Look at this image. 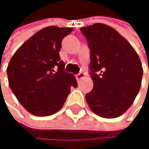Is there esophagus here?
Here are the masks:
<instances>
[{
    "label": "esophagus",
    "mask_w": 149,
    "mask_h": 149,
    "mask_svg": "<svg viewBox=\"0 0 149 149\" xmlns=\"http://www.w3.org/2000/svg\"><path fill=\"white\" fill-rule=\"evenodd\" d=\"M84 77H85V73H83V72H80V73L78 74V75H76V79H77L78 81L80 80L81 79H83Z\"/></svg>",
    "instance_id": "esophagus-1"
}]
</instances>
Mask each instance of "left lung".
<instances>
[{
	"mask_svg": "<svg viewBox=\"0 0 149 149\" xmlns=\"http://www.w3.org/2000/svg\"><path fill=\"white\" fill-rule=\"evenodd\" d=\"M90 48L93 90L86 94L90 109L104 118L123 115L140 91L143 68L137 52L118 31L104 24L80 29Z\"/></svg>",
	"mask_w": 149,
	"mask_h": 149,
	"instance_id": "1",
	"label": "left lung"
}]
</instances>
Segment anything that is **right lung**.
Returning <instances> with one entry per match:
<instances>
[{"label":"right lung","mask_w":149,"mask_h":149,"mask_svg":"<svg viewBox=\"0 0 149 149\" xmlns=\"http://www.w3.org/2000/svg\"><path fill=\"white\" fill-rule=\"evenodd\" d=\"M72 28L47 26L28 39L13 55L8 68L9 87L31 115L47 116L63 106L70 87H77L73 74L63 71L59 51Z\"/></svg>","instance_id":"obj_1"}]
</instances>
